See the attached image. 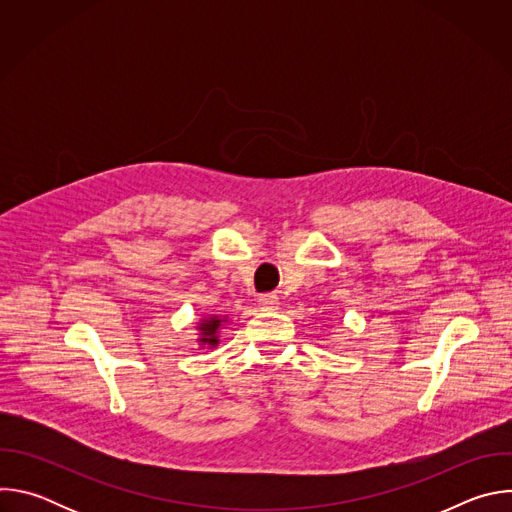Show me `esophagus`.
Segmentation results:
<instances>
[{"label":"esophagus","mask_w":512,"mask_h":512,"mask_svg":"<svg viewBox=\"0 0 512 512\" xmlns=\"http://www.w3.org/2000/svg\"><path fill=\"white\" fill-rule=\"evenodd\" d=\"M257 302L263 312H273L279 308V298L275 294H263V296H259Z\"/></svg>","instance_id":"obj_1"}]
</instances>
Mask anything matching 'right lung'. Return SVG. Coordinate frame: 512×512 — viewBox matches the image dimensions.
I'll list each match as a JSON object with an SVG mask.
<instances>
[{
	"mask_svg": "<svg viewBox=\"0 0 512 512\" xmlns=\"http://www.w3.org/2000/svg\"><path fill=\"white\" fill-rule=\"evenodd\" d=\"M223 322H225V318H218V316H210V318L200 320V324H198V330H200L198 342L208 344L210 348L216 346L218 344V328H221Z\"/></svg>",
	"mask_w": 512,
	"mask_h": 512,
	"instance_id": "1",
	"label": "right lung"
}]
</instances>
